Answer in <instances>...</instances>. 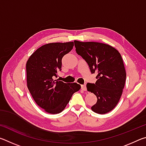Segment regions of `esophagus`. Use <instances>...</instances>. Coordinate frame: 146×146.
Here are the masks:
<instances>
[{
	"mask_svg": "<svg viewBox=\"0 0 146 146\" xmlns=\"http://www.w3.org/2000/svg\"><path fill=\"white\" fill-rule=\"evenodd\" d=\"M81 89H82L83 91H86V90H87V88H86V85H82V86H81Z\"/></svg>",
	"mask_w": 146,
	"mask_h": 146,
	"instance_id": "obj_1",
	"label": "esophagus"
}]
</instances>
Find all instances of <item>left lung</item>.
<instances>
[{"label":"left lung","mask_w":146,"mask_h":146,"mask_svg":"<svg viewBox=\"0 0 146 146\" xmlns=\"http://www.w3.org/2000/svg\"><path fill=\"white\" fill-rule=\"evenodd\" d=\"M76 51L88 63L91 73L97 74L95 84L87 90L97 96L93 111L106 114L117 105L124 88L126 73L120 53L108 44L96 42L74 41Z\"/></svg>","instance_id":"obj_1"}]
</instances>
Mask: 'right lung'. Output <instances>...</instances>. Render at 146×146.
<instances>
[{"label": "right lung", "instance_id": "obj_1", "mask_svg": "<svg viewBox=\"0 0 146 146\" xmlns=\"http://www.w3.org/2000/svg\"><path fill=\"white\" fill-rule=\"evenodd\" d=\"M73 46V42L47 44L36 49L27 61V86L36 104L48 113L62 111L73 94L81 88L77 83L54 79L61 71L62 58Z\"/></svg>", "mask_w": 146, "mask_h": 146}]
</instances>
